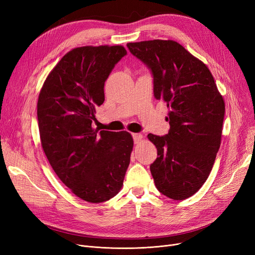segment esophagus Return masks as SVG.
<instances>
[{"label": "esophagus", "instance_id": "esophagus-1", "mask_svg": "<svg viewBox=\"0 0 255 255\" xmlns=\"http://www.w3.org/2000/svg\"><path fill=\"white\" fill-rule=\"evenodd\" d=\"M132 137H133V139H134L135 143H138L141 140L142 135L139 134V133H132Z\"/></svg>", "mask_w": 255, "mask_h": 255}]
</instances>
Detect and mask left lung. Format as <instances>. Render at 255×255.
Instances as JSON below:
<instances>
[{
	"instance_id": "obj_1",
	"label": "left lung",
	"mask_w": 255,
	"mask_h": 255,
	"mask_svg": "<svg viewBox=\"0 0 255 255\" xmlns=\"http://www.w3.org/2000/svg\"><path fill=\"white\" fill-rule=\"evenodd\" d=\"M133 56L149 67L154 96L166 103V135L148 134L157 149L150 169L156 188L183 200L207 181L220 148L225 104L206 64L173 40L129 42Z\"/></svg>"
}]
</instances>
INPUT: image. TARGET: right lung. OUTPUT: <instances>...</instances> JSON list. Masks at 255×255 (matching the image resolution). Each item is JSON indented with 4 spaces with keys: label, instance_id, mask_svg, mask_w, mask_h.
Listing matches in <instances>:
<instances>
[{
    "label": "right lung",
    "instance_id": "1",
    "mask_svg": "<svg viewBox=\"0 0 255 255\" xmlns=\"http://www.w3.org/2000/svg\"><path fill=\"white\" fill-rule=\"evenodd\" d=\"M126 53L122 45L73 48L49 72L38 98L40 139L49 164L72 193L93 204L119 193L130 163L129 132L92 127L104 102L105 80Z\"/></svg>",
    "mask_w": 255,
    "mask_h": 255
}]
</instances>
